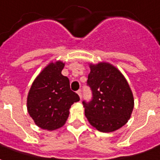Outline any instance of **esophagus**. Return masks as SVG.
Listing matches in <instances>:
<instances>
[{
  "label": "esophagus",
  "instance_id": "esophagus-1",
  "mask_svg": "<svg viewBox=\"0 0 160 160\" xmlns=\"http://www.w3.org/2000/svg\"><path fill=\"white\" fill-rule=\"evenodd\" d=\"M78 94L79 97L82 98V90H81V89H79V90H78Z\"/></svg>",
  "mask_w": 160,
  "mask_h": 160
}]
</instances>
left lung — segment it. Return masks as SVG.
Listing matches in <instances>:
<instances>
[{"instance_id":"left-lung-1","label":"left lung","mask_w":160,"mask_h":160,"mask_svg":"<svg viewBox=\"0 0 160 160\" xmlns=\"http://www.w3.org/2000/svg\"><path fill=\"white\" fill-rule=\"evenodd\" d=\"M87 85L92 99L83 101L85 116L101 132H112L123 126L134 108V98L122 73L107 63L90 66Z\"/></svg>"}]
</instances>
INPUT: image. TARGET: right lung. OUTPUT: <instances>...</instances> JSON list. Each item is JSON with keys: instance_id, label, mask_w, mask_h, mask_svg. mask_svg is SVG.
Returning a JSON list of instances; mask_svg holds the SVG:
<instances>
[{"instance_id": "1", "label": "right lung", "mask_w": 160, "mask_h": 160, "mask_svg": "<svg viewBox=\"0 0 160 160\" xmlns=\"http://www.w3.org/2000/svg\"><path fill=\"white\" fill-rule=\"evenodd\" d=\"M64 66L61 61L50 63L34 81L28 94V112L42 129L53 130L63 126L71 106L80 101L70 88L68 78L61 74Z\"/></svg>"}]
</instances>
